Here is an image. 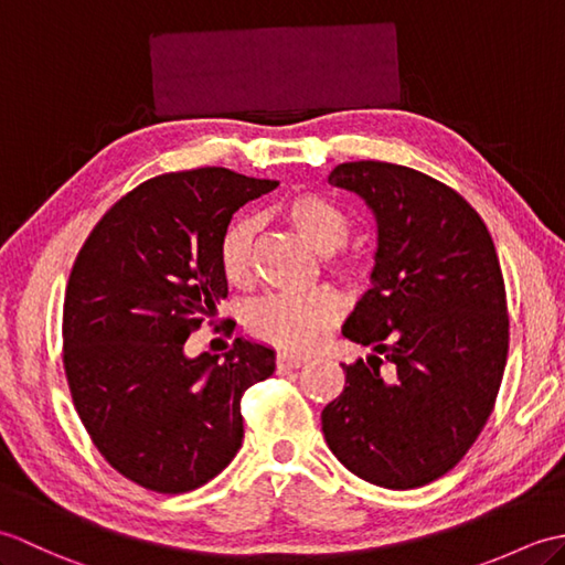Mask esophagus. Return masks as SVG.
I'll return each instance as SVG.
<instances>
[{
  "label": "esophagus",
  "instance_id": "obj_1",
  "mask_svg": "<svg viewBox=\"0 0 565 565\" xmlns=\"http://www.w3.org/2000/svg\"><path fill=\"white\" fill-rule=\"evenodd\" d=\"M306 362L303 356H294V354H279L276 356V369L279 371H289V369H298Z\"/></svg>",
  "mask_w": 565,
  "mask_h": 565
}]
</instances>
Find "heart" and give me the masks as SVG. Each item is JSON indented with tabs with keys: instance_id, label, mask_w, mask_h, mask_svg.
<instances>
[{
	"instance_id": "heart-1",
	"label": "heart",
	"mask_w": 565,
	"mask_h": 565,
	"mask_svg": "<svg viewBox=\"0 0 565 565\" xmlns=\"http://www.w3.org/2000/svg\"><path fill=\"white\" fill-rule=\"evenodd\" d=\"M284 215L298 233L306 237L310 247L318 252L340 249L352 233V221L338 203L306 191L284 203ZM257 223L252 215H237L221 235L218 262L221 271L233 286H243L252 269V239H255ZM334 269L350 276L354 274V262L338 259ZM342 313L340 298L328 289H310L301 294H271L259 298L247 310L249 332L276 350L306 354L326 338V332L338 322Z\"/></svg>"
}]
</instances>
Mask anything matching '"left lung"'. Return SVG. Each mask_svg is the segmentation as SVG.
Instances as JSON below:
<instances>
[{"label": "left lung", "instance_id": "obj_1", "mask_svg": "<svg viewBox=\"0 0 565 565\" xmlns=\"http://www.w3.org/2000/svg\"><path fill=\"white\" fill-rule=\"evenodd\" d=\"M328 182L364 199L379 247L371 289L342 328L371 354L342 364L344 391L322 411V435L369 483L427 486L481 435L505 371L510 320L493 237L463 196L411 167L344 162Z\"/></svg>", "mask_w": 565, "mask_h": 565}]
</instances>
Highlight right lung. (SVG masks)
Returning a JSON list of instances; mask_svg holds the SVG:
<instances>
[{"label":"right lung","mask_w":565,"mask_h":565,"mask_svg":"<svg viewBox=\"0 0 565 565\" xmlns=\"http://www.w3.org/2000/svg\"><path fill=\"white\" fill-rule=\"evenodd\" d=\"M279 186L223 167L148 179L106 211L72 267L63 362L82 425L128 481L189 493L243 447L239 398L276 366L271 347L186 356L227 296L218 245L233 213Z\"/></svg>","instance_id":"obj_1"}]
</instances>
